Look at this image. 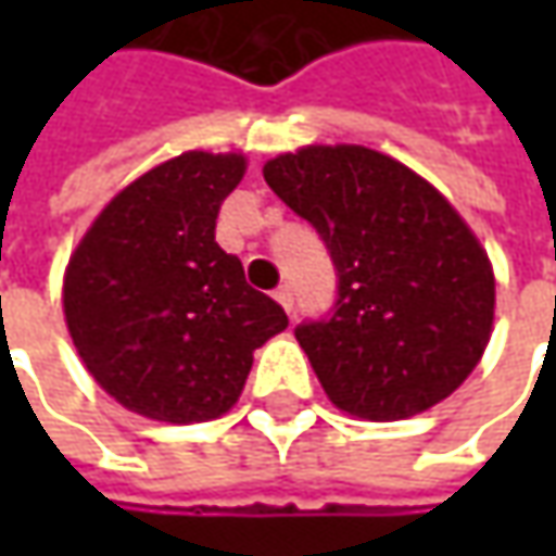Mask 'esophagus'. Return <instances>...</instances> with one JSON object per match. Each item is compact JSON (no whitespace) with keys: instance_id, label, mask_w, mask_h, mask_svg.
<instances>
[{"instance_id":"1","label":"esophagus","mask_w":556,"mask_h":556,"mask_svg":"<svg viewBox=\"0 0 556 556\" xmlns=\"http://www.w3.org/2000/svg\"><path fill=\"white\" fill-rule=\"evenodd\" d=\"M275 300L281 303V309H285V312L293 309V293H290L288 285H281V288L275 290Z\"/></svg>"}]
</instances>
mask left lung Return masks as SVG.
Segmentation results:
<instances>
[{"label":"left lung","instance_id":"1","mask_svg":"<svg viewBox=\"0 0 556 556\" xmlns=\"http://www.w3.org/2000/svg\"><path fill=\"white\" fill-rule=\"evenodd\" d=\"M263 176L337 266L333 315L296 328L333 405L405 420L455 393L495 328V271L445 194L365 144H306Z\"/></svg>","mask_w":556,"mask_h":556}]
</instances>
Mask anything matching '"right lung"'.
<instances>
[{
    "label": "right lung",
    "instance_id": "right-lung-1",
    "mask_svg": "<svg viewBox=\"0 0 556 556\" xmlns=\"http://www.w3.org/2000/svg\"><path fill=\"white\" fill-rule=\"evenodd\" d=\"M241 151H185L119 188L64 268V321L98 387L163 424L235 408L253 353L288 328L216 244L223 201L244 179Z\"/></svg>",
    "mask_w": 556,
    "mask_h": 556
}]
</instances>
